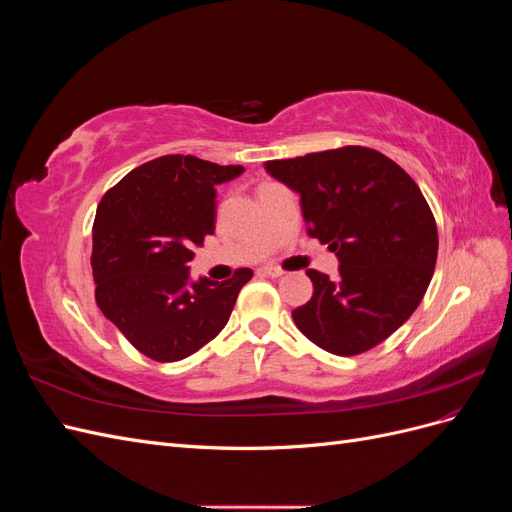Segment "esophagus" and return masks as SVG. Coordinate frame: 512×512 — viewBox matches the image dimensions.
Here are the masks:
<instances>
[{"mask_svg": "<svg viewBox=\"0 0 512 512\" xmlns=\"http://www.w3.org/2000/svg\"><path fill=\"white\" fill-rule=\"evenodd\" d=\"M258 273L267 275V277H282L284 275V271L280 267H262Z\"/></svg>", "mask_w": 512, "mask_h": 512, "instance_id": "esophagus-1", "label": "esophagus"}]
</instances>
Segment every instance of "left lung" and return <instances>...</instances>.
Instances as JSON below:
<instances>
[{
  "mask_svg": "<svg viewBox=\"0 0 512 512\" xmlns=\"http://www.w3.org/2000/svg\"><path fill=\"white\" fill-rule=\"evenodd\" d=\"M265 168L301 194L309 237L342 262L337 280L307 271L314 294L294 309V324L337 356L378 346L412 316L436 267L438 228L423 192L391 158L359 145Z\"/></svg>",
  "mask_w": 512,
  "mask_h": 512,
  "instance_id": "1",
  "label": "left lung"
}]
</instances>
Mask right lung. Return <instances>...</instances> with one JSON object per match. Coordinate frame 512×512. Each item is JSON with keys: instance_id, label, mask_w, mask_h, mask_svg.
<instances>
[{"instance_id": "obj_1", "label": "right lung", "mask_w": 512, "mask_h": 512, "mask_svg": "<svg viewBox=\"0 0 512 512\" xmlns=\"http://www.w3.org/2000/svg\"><path fill=\"white\" fill-rule=\"evenodd\" d=\"M241 173L243 166L177 153L130 170L100 200L91 250L96 303L153 361H181L211 342L252 280V269H237L226 282H192L188 267L215 230V185Z\"/></svg>"}]
</instances>
